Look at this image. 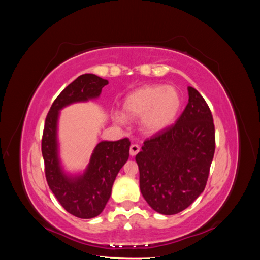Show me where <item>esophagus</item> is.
<instances>
[{"label":"esophagus","instance_id":"34e87169","mask_svg":"<svg viewBox=\"0 0 260 260\" xmlns=\"http://www.w3.org/2000/svg\"><path fill=\"white\" fill-rule=\"evenodd\" d=\"M140 152V146L138 144H132L130 146V155L136 156Z\"/></svg>","mask_w":260,"mask_h":260}]
</instances>
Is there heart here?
Segmentation results:
<instances>
[{"mask_svg":"<svg viewBox=\"0 0 260 260\" xmlns=\"http://www.w3.org/2000/svg\"><path fill=\"white\" fill-rule=\"evenodd\" d=\"M182 108V96L172 85L153 84L133 90L122 101V115L115 120L124 123L127 119L140 118V127L145 135L154 136L170 128Z\"/></svg>","mask_w":260,"mask_h":260,"instance_id":"1","label":"heart"}]
</instances>
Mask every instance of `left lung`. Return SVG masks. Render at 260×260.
<instances>
[{
    "label": "left lung",
    "mask_w": 260,
    "mask_h": 260,
    "mask_svg": "<svg viewBox=\"0 0 260 260\" xmlns=\"http://www.w3.org/2000/svg\"><path fill=\"white\" fill-rule=\"evenodd\" d=\"M188 103L176 124L143 143L136 160L144 200L161 215H175L206 186L215 153V125L203 96L187 86Z\"/></svg>",
    "instance_id": "1"
}]
</instances>
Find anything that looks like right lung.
Returning a JSON list of instances; mask_svg holds the SVG:
<instances>
[{
	"instance_id": "add662e5",
	"label": "right lung",
	"mask_w": 260,
	"mask_h": 260,
	"mask_svg": "<svg viewBox=\"0 0 260 260\" xmlns=\"http://www.w3.org/2000/svg\"><path fill=\"white\" fill-rule=\"evenodd\" d=\"M106 84L108 81L96 75L79 76L54 101L44 124L42 155L46 181L60 205L81 219L96 217L105 208L118 172L129 158L130 141H102L94 147L83 171L69 172L59 156V116L69 105L99 99Z\"/></svg>"
}]
</instances>
